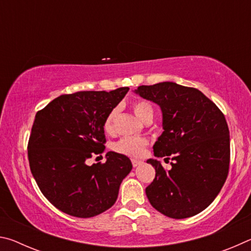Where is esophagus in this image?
Segmentation results:
<instances>
[{
    "instance_id": "obj_1",
    "label": "esophagus",
    "mask_w": 251,
    "mask_h": 251,
    "mask_svg": "<svg viewBox=\"0 0 251 251\" xmlns=\"http://www.w3.org/2000/svg\"><path fill=\"white\" fill-rule=\"evenodd\" d=\"M143 161L142 160H137V159H131V164H133L134 167H137L139 165H142Z\"/></svg>"
}]
</instances>
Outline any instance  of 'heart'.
I'll return each mask as SVG.
<instances>
[{"mask_svg":"<svg viewBox=\"0 0 251 251\" xmlns=\"http://www.w3.org/2000/svg\"><path fill=\"white\" fill-rule=\"evenodd\" d=\"M133 109L135 115L143 122L150 115H152V107L147 101H136V103L133 104ZM116 115L117 108H114L106 116L104 121V130L106 133H113L114 127H115ZM147 143L148 142L145 137H124L114 145V150L123 155L129 157H139L143 155L144 151H145Z\"/></svg>","mask_w":251,"mask_h":251,"instance_id":"heart-1","label":"heart"}]
</instances>
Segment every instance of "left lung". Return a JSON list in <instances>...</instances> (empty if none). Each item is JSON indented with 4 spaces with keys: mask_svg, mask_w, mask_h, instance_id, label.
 I'll list each match as a JSON object with an SVG mask.
<instances>
[{
    "mask_svg": "<svg viewBox=\"0 0 251 251\" xmlns=\"http://www.w3.org/2000/svg\"><path fill=\"white\" fill-rule=\"evenodd\" d=\"M134 93L160 107L164 131L154 145L155 157H172V169L160 161L146 188L151 205L167 217L184 219L214 201L226 181L230 139L224 114L201 91L173 82L142 85ZM165 158V159H166Z\"/></svg>",
    "mask_w": 251,
    "mask_h": 251,
    "instance_id": "obj_1",
    "label": "left lung"
}]
</instances>
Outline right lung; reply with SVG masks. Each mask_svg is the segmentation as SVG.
Listing matches in <instances>:
<instances>
[{"label": "right lung", "mask_w": 251, "mask_h": 251, "mask_svg": "<svg viewBox=\"0 0 251 251\" xmlns=\"http://www.w3.org/2000/svg\"><path fill=\"white\" fill-rule=\"evenodd\" d=\"M128 90L61 95L36 113L27 146L29 167L42 194L65 214L90 218L115 203L133 168L130 159L108 151L105 164L88 166L86 160L104 151V121Z\"/></svg>", "instance_id": "add662e5"}]
</instances>
